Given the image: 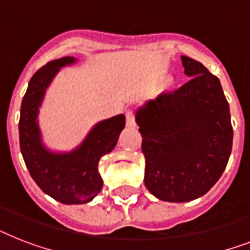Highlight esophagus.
<instances>
[{"label": "esophagus", "mask_w": 250, "mask_h": 250, "mask_svg": "<svg viewBox=\"0 0 250 250\" xmlns=\"http://www.w3.org/2000/svg\"><path fill=\"white\" fill-rule=\"evenodd\" d=\"M125 125L127 127H135L136 121H135V114L132 110H125Z\"/></svg>", "instance_id": "1"}]
</instances>
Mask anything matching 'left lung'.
Segmentation results:
<instances>
[{"label":"left lung","instance_id":"obj_1","mask_svg":"<svg viewBox=\"0 0 250 250\" xmlns=\"http://www.w3.org/2000/svg\"><path fill=\"white\" fill-rule=\"evenodd\" d=\"M189 76L136 111L145 156V187L162 201L187 202L219 180L232 150L229 102L217 76L182 56Z\"/></svg>","mask_w":250,"mask_h":250}]
</instances>
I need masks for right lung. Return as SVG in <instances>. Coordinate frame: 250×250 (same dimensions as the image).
<instances>
[{
    "mask_svg": "<svg viewBox=\"0 0 250 250\" xmlns=\"http://www.w3.org/2000/svg\"><path fill=\"white\" fill-rule=\"evenodd\" d=\"M76 61L74 57H63L48 62L35 72L21 101L19 119L21 156L29 174L44 193L66 205L86 204L102 189L98 161L115 148L125 125L123 114L98 122L83 143L68 153L52 152L42 144L37 122L39 107L61 67Z\"/></svg>",
    "mask_w": 250,
    "mask_h": 250,
    "instance_id": "add662e5",
    "label": "right lung"
}]
</instances>
